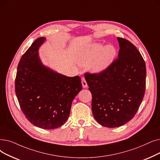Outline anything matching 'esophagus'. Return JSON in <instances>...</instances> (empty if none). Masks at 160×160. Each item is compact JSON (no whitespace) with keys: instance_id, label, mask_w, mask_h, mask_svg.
<instances>
[{"instance_id":"obj_1","label":"esophagus","mask_w":160,"mask_h":160,"mask_svg":"<svg viewBox=\"0 0 160 160\" xmlns=\"http://www.w3.org/2000/svg\"><path fill=\"white\" fill-rule=\"evenodd\" d=\"M82 87L84 88H86L88 87V84H87V82L85 80L84 78H82Z\"/></svg>"}]
</instances>
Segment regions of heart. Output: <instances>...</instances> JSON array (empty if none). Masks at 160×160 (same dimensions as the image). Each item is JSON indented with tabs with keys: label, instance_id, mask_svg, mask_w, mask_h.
<instances>
[{
	"label": "heart",
	"instance_id": "obj_1",
	"mask_svg": "<svg viewBox=\"0 0 160 160\" xmlns=\"http://www.w3.org/2000/svg\"><path fill=\"white\" fill-rule=\"evenodd\" d=\"M116 55V50L111 44L104 46L95 42L83 48L77 55V62L82 67L88 66L89 71L100 73L112 64Z\"/></svg>",
	"mask_w": 160,
	"mask_h": 160
}]
</instances>
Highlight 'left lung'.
I'll return each mask as SVG.
<instances>
[{
  "label": "left lung",
  "mask_w": 160,
  "mask_h": 160,
  "mask_svg": "<svg viewBox=\"0 0 160 160\" xmlns=\"http://www.w3.org/2000/svg\"><path fill=\"white\" fill-rule=\"evenodd\" d=\"M118 58L105 71L85 74L92 94V108L96 121L107 128H117L130 121L139 108L146 88L145 62L136 47L118 37Z\"/></svg>",
  "instance_id": "8db88e82"
}]
</instances>
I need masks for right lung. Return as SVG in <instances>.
Segmentation results:
<instances>
[{
  "mask_svg": "<svg viewBox=\"0 0 160 160\" xmlns=\"http://www.w3.org/2000/svg\"><path fill=\"white\" fill-rule=\"evenodd\" d=\"M46 38H37L18 66L15 90L26 118L37 127L58 128L68 118L72 102L82 86L78 76L68 77L43 65L38 52Z\"/></svg>",
  "mask_w": 160,
  "mask_h": 160,
  "instance_id": "obj_1",
  "label": "right lung"
}]
</instances>
